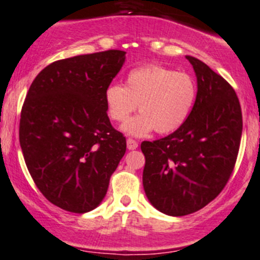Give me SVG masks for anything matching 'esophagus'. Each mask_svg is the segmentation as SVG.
Segmentation results:
<instances>
[{
    "mask_svg": "<svg viewBox=\"0 0 260 260\" xmlns=\"http://www.w3.org/2000/svg\"><path fill=\"white\" fill-rule=\"evenodd\" d=\"M137 146H139V142L136 141V140L127 139V147H128V150H135V149H137Z\"/></svg>",
    "mask_w": 260,
    "mask_h": 260,
    "instance_id": "obj_1",
    "label": "esophagus"
}]
</instances>
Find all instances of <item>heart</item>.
Returning <instances> with one entry per match:
<instances>
[{
  "instance_id": "heart-1",
  "label": "heart",
  "mask_w": 260,
  "mask_h": 260,
  "mask_svg": "<svg viewBox=\"0 0 260 260\" xmlns=\"http://www.w3.org/2000/svg\"><path fill=\"white\" fill-rule=\"evenodd\" d=\"M196 83L185 72L158 64L137 67L128 72L125 85L114 83L105 90L107 114L114 121L127 120L139 104V114L123 125L132 136H145L153 129L171 133L181 127L193 110Z\"/></svg>"
}]
</instances>
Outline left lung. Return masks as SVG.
I'll return each instance as SVG.
<instances>
[{
	"label": "left lung",
	"mask_w": 260,
	"mask_h": 260,
	"mask_svg": "<svg viewBox=\"0 0 260 260\" xmlns=\"http://www.w3.org/2000/svg\"><path fill=\"white\" fill-rule=\"evenodd\" d=\"M197 78V97L185 123L156 141H144L142 174L151 205L184 216L219 196L231 177L242 135V114L233 88L206 63L186 55Z\"/></svg>",
	"instance_id": "1"
}]
</instances>
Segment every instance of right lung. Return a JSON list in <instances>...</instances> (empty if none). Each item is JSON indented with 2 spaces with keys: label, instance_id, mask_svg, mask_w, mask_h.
<instances>
[{
  "label": "right lung",
  "instance_id": "obj_1",
  "mask_svg": "<svg viewBox=\"0 0 260 260\" xmlns=\"http://www.w3.org/2000/svg\"><path fill=\"white\" fill-rule=\"evenodd\" d=\"M124 62L121 50L76 55L46 66L29 86L19 125L23 156L44 197L66 211L94 210L125 154L104 98Z\"/></svg>",
  "mask_w": 260,
  "mask_h": 260
}]
</instances>
